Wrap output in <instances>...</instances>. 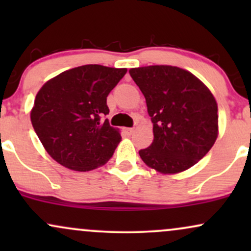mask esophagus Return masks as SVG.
<instances>
[{
  "mask_svg": "<svg viewBox=\"0 0 251 251\" xmlns=\"http://www.w3.org/2000/svg\"><path fill=\"white\" fill-rule=\"evenodd\" d=\"M125 132H126V133H127L128 135H131V134L134 132V128H125Z\"/></svg>",
  "mask_w": 251,
  "mask_h": 251,
  "instance_id": "1",
  "label": "esophagus"
}]
</instances>
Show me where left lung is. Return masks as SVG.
Listing matches in <instances>:
<instances>
[{
    "instance_id": "1",
    "label": "left lung",
    "mask_w": 251,
    "mask_h": 251,
    "mask_svg": "<svg viewBox=\"0 0 251 251\" xmlns=\"http://www.w3.org/2000/svg\"><path fill=\"white\" fill-rule=\"evenodd\" d=\"M128 72L145 97L153 123V142L139 151L143 162L163 175L179 174L197 164L218 137L214 94L197 76L176 66Z\"/></svg>"
}]
</instances>
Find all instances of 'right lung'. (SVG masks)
<instances>
[{"mask_svg":"<svg viewBox=\"0 0 251 251\" xmlns=\"http://www.w3.org/2000/svg\"><path fill=\"white\" fill-rule=\"evenodd\" d=\"M126 68L85 65L51 77L37 92L30 120L40 142L55 162L86 172L105 165L122 140L109 126L107 96Z\"/></svg>","mask_w":251,"mask_h":251,"instance_id":"add662e5","label":"right lung"}]
</instances>
